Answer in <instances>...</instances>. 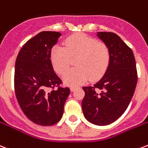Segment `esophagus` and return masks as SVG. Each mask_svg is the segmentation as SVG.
<instances>
[{"label":"esophagus","instance_id":"1","mask_svg":"<svg viewBox=\"0 0 148 148\" xmlns=\"http://www.w3.org/2000/svg\"><path fill=\"white\" fill-rule=\"evenodd\" d=\"M76 88H77V86H71V88H70V89H71V92H73V91H74V90H75V89H76Z\"/></svg>","mask_w":148,"mask_h":148}]
</instances>
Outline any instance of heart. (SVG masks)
Here are the masks:
<instances>
[{"label":"heart","mask_w":148,"mask_h":148,"mask_svg":"<svg viewBox=\"0 0 148 148\" xmlns=\"http://www.w3.org/2000/svg\"><path fill=\"white\" fill-rule=\"evenodd\" d=\"M65 47L55 46L51 53V61L55 71L65 73L70 66L71 57H76L77 67L68 71L63 75V81L67 85H77L85 82L90 77L95 79L101 77L108 67L110 59L109 47L104 42L86 35L79 34L65 40Z\"/></svg>","instance_id":"heart-1"}]
</instances>
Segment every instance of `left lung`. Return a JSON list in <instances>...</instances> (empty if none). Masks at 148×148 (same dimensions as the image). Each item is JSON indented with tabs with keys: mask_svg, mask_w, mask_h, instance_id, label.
<instances>
[{
	"mask_svg": "<svg viewBox=\"0 0 148 148\" xmlns=\"http://www.w3.org/2000/svg\"><path fill=\"white\" fill-rule=\"evenodd\" d=\"M98 37L108 47L110 59L103 77L93 86H83L82 107L85 118L104 126L121 117L133 97L137 83L136 60L130 47L112 32H99Z\"/></svg>",
	"mask_w": 148,
	"mask_h": 148,
	"instance_id": "8db88e82",
	"label": "left lung"
}]
</instances>
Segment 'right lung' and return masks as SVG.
I'll return each mask as SVG.
<instances>
[{"mask_svg": "<svg viewBox=\"0 0 148 148\" xmlns=\"http://www.w3.org/2000/svg\"><path fill=\"white\" fill-rule=\"evenodd\" d=\"M61 35L57 32L38 33L23 46L15 65L18 103L30 121L42 126L53 125L61 120L71 93L68 87L50 90L62 82L51 61V49Z\"/></svg>", "mask_w": 148, "mask_h": 148, "instance_id": "right-lung-1", "label": "right lung"}]
</instances>
